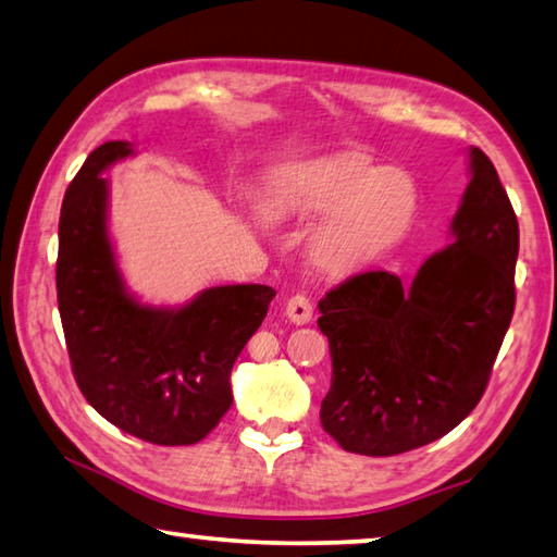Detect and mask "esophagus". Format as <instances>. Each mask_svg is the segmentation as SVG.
Returning <instances> with one entry per match:
<instances>
[{
  "label": "esophagus",
  "instance_id": "1",
  "mask_svg": "<svg viewBox=\"0 0 557 557\" xmlns=\"http://www.w3.org/2000/svg\"><path fill=\"white\" fill-rule=\"evenodd\" d=\"M285 313H287V319L292 323H297V326H305V323H309L311 317H313V307L305 295H295V297L287 299Z\"/></svg>",
  "mask_w": 557,
  "mask_h": 557
}]
</instances>
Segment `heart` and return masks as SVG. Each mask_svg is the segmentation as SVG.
Listing matches in <instances>:
<instances>
[{
  "mask_svg": "<svg viewBox=\"0 0 557 557\" xmlns=\"http://www.w3.org/2000/svg\"><path fill=\"white\" fill-rule=\"evenodd\" d=\"M262 207L272 214L333 207L313 231L309 250L323 268H348L409 226L417 185L401 170H377L341 156L280 170L262 191Z\"/></svg>",
  "mask_w": 557,
  "mask_h": 557,
  "instance_id": "heart-1",
  "label": "heart"
}]
</instances>
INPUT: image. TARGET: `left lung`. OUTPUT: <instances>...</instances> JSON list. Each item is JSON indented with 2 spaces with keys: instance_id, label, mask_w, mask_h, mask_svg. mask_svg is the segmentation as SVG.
<instances>
[{
  "instance_id": "1",
  "label": "left lung",
  "mask_w": 557,
  "mask_h": 557,
  "mask_svg": "<svg viewBox=\"0 0 557 557\" xmlns=\"http://www.w3.org/2000/svg\"><path fill=\"white\" fill-rule=\"evenodd\" d=\"M450 236L409 285L368 270L319 301L333 366L321 426L343 450L384 458L421 448L482 399L517 301L519 221L480 148H470Z\"/></svg>"
}]
</instances>
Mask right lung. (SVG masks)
<instances>
[{
    "label": "right lung",
    "mask_w": 557,
    "mask_h": 557,
    "mask_svg": "<svg viewBox=\"0 0 557 557\" xmlns=\"http://www.w3.org/2000/svg\"><path fill=\"white\" fill-rule=\"evenodd\" d=\"M126 140L89 153L65 191L58 226V309L79 392L97 413L156 446H191L231 409V368L265 319L275 289L221 285L182 307L128 292L109 236V182Z\"/></svg>",
    "instance_id": "add662e5"
}]
</instances>
